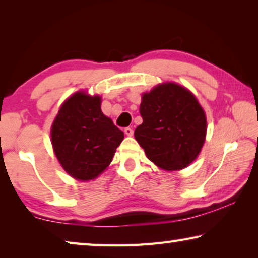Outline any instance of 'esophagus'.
Here are the masks:
<instances>
[{"instance_id": "obj_1", "label": "esophagus", "mask_w": 258, "mask_h": 258, "mask_svg": "<svg viewBox=\"0 0 258 258\" xmlns=\"http://www.w3.org/2000/svg\"><path fill=\"white\" fill-rule=\"evenodd\" d=\"M124 132H125L126 135H128V137H131V135H133V130H132V127H126V128L124 130Z\"/></svg>"}]
</instances>
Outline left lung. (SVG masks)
Listing matches in <instances>:
<instances>
[{"label":"left lung","instance_id":"1","mask_svg":"<svg viewBox=\"0 0 258 258\" xmlns=\"http://www.w3.org/2000/svg\"><path fill=\"white\" fill-rule=\"evenodd\" d=\"M142 124L135 140L148 159L165 171L185 168L199 155L206 138L204 109L189 90L164 83L142 95Z\"/></svg>","mask_w":258,"mask_h":258}]
</instances>
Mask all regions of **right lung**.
<instances>
[{"label":"right lung","instance_id":"right-lung-1","mask_svg":"<svg viewBox=\"0 0 258 258\" xmlns=\"http://www.w3.org/2000/svg\"><path fill=\"white\" fill-rule=\"evenodd\" d=\"M123 139L124 133L101 111V98L81 91L62 103L51 127L56 158L78 181L98 177Z\"/></svg>","mask_w":258,"mask_h":258}]
</instances>
